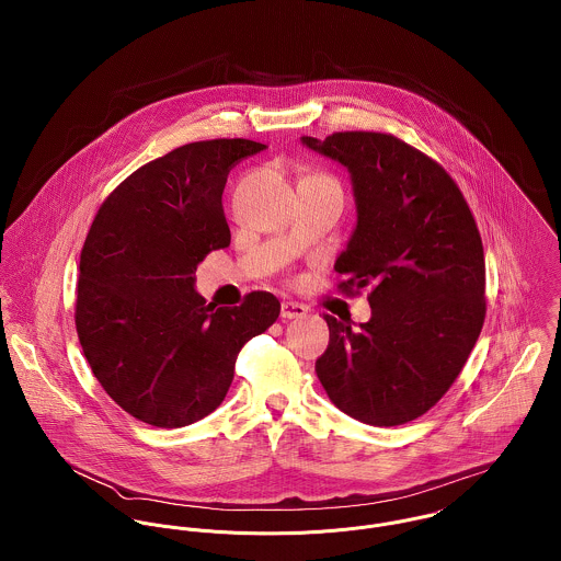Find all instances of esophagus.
<instances>
[{
	"mask_svg": "<svg viewBox=\"0 0 561 561\" xmlns=\"http://www.w3.org/2000/svg\"><path fill=\"white\" fill-rule=\"evenodd\" d=\"M307 316V307L300 305V302H291V300H285L280 305V318L283 320H298V318H305Z\"/></svg>",
	"mask_w": 561,
	"mask_h": 561,
	"instance_id": "esophagus-1",
	"label": "esophagus"
}]
</instances>
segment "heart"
Here are the masks:
<instances>
[{"instance_id": "heart-1", "label": "heart", "mask_w": 561, "mask_h": 561, "mask_svg": "<svg viewBox=\"0 0 561 561\" xmlns=\"http://www.w3.org/2000/svg\"><path fill=\"white\" fill-rule=\"evenodd\" d=\"M313 176H316V174H313ZM318 176H325V174H318Z\"/></svg>"}]
</instances>
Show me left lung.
<instances>
[{
    "mask_svg": "<svg viewBox=\"0 0 561 561\" xmlns=\"http://www.w3.org/2000/svg\"><path fill=\"white\" fill-rule=\"evenodd\" d=\"M302 142L343 163L358 225L339 254L336 289L369 287L371 320L323 316L316 363L345 414L380 427L425 414L460 376L485 318V263L473 211L451 174L393 134L336 131Z\"/></svg>",
    "mask_w": 561,
    "mask_h": 561,
    "instance_id": "8db88e82",
    "label": "left lung"
}]
</instances>
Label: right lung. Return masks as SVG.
I'll list each match as a JSON object with an SVG mask.
<instances>
[{"label": "right lung", "mask_w": 561, "mask_h": 561, "mask_svg": "<svg viewBox=\"0 0 561 561\" xmlns=\"http://www.w3.org/2000/svg\"><path fill=\"white\" fill-rule=\"evenodd\" d=\"M263 149L243 138L183 145L131 172L90 225L76 328L103 391L138 421L183 427L214 412L243 343L280 313L267 291L220 309L194 291L196 265L231 243L227 176Z\"/></svg>", "instance_id": "1"}]
</instances>
